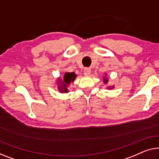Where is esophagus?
<instances>
[{
    "mask_svg": "<svg viewBox=\"0 0 159 159\" xmlns=\"http://www.w3.org/2000/svg\"><path fill=\"white\" fill-rule=\"evenodd\" d=\"M90 73H91V68H86L84 69V74L86 75H90Z\"/></svg>",
    "mask_w": 159,
    "mask_h": 159,
    "instance_id": "1",
    "label": "esophagus"
}]
</instances>
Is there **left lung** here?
I'll return each instance as SVG.
<instances>
[{"instance_id":"obj_1","label":"left lung","mask_w":159,"mask_h":159,"mask_svg":"<svg viewBox=\"0 0 159 159\" xmlns=\"http://www.w3.org/2000/svg\"><path fill=\"white\" fill-rule=\"evenodd\" d=\"M103 79H104V83H105V84H107V83H108V79H106V76H104L103 77ZM109 89H111V88H109Z\"/></svg>"}]
</instances>
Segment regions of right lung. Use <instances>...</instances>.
I'll list each match as a JSON object with an SVG mask.
<instances>
[{
  "label": "right lung",
  "mask_w": 159,
  "mask_h": 159,
  "mask_svg": "<svg viewBox=\"0 0 159 159\" xmlns=\"http://www.w3.org/2000/svg\"><path fill=\"white\" fill-rule=\"evenodd\" d=\"M76 78V75L74 73H66L63 77V79H59L58 81L60 82V86H58L59 91L61 92H68V89H66L68 85L70 84V82L73 81Z\"/></svg>",
  "instance_id": "add662e5"
}]
</instances>
